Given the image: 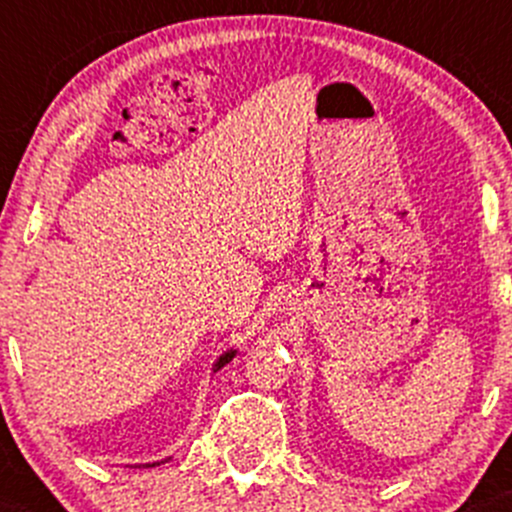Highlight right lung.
<instances>
[{"mask_svg":"<svg viewBox=\"0 0 512 512\" xmlns=\"http://www.w3.org/2000/svg\"><path fill=\"white\" fill-rule=\"evenodd\" d=\"M235 349H227V352L225 354H220V359L218 361H215V364H213V371H218V369H223V366L227 364V361H232V359H235ZM165 461H170V458H163V461H158V463H146V468H153V466H160V463H165Z\"/></svg>","mask_w":512,"mask_h":512,"instance_id":"add662e5","label":"right lung"}]
</instances>
